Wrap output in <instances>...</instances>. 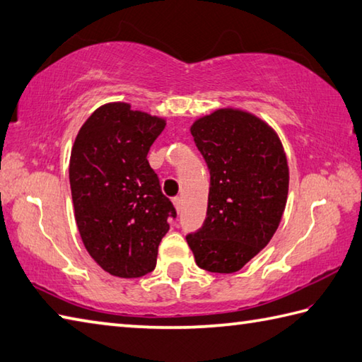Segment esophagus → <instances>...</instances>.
<instances>
[{"label": "esophagus", "instance_id": "obj_1", "mask_svg": "<svg viewBox=\"0 0 362 362\" xmlns=\"http://www.w3.org/2000/svg\"><path fill=\"white\" fill-rule=\"evenodd\" d=\"M173 204L175 205V210H177V211H182V205H183V202H182V197H180V196L174 197V199H173Z\"/></svg>", "mask_w": 362, "mask_h": 362}]
</instances>
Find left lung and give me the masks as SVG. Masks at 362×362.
Instances as JSON below:
<instances>
[{
	"instance_id": "8db88e82",
	"label": "left lung",
	"mask_w": 362,
	"mask_h": 362,
	"mask_svg": "<svg viewBox=\"0 0 362 362\" xmlns=\"http://www.w3.org/2000/svg\"><path fill=\"white\" fill-rule=\"evenodd\" d=\"M210 171L207 216L187 235L197 267L235 273L270 242L284 214L288 166L281 141L250 112L218 110L191 127Z\"/></svg>"
}]
</instances>
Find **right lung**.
Instances as JSON below:
<instances>
[{
    "mask_svg": "<svg viewBox=\"0 0 362 362\" xmlns=\"http://www.w3.org/2000/svg\"><path fill=\"white\" fill-rule=\"evenodd\" d=\"M165 125L129 103L103 105L78 132L70 153V191L84 247L119 278L153 270L168 221L177 216L147 161Z\"/></svg>",
    "mask_w": 362,
    "mask_h": 362,
    "instance_id": "1",
    "label": "right lung"
}]
</instances>
